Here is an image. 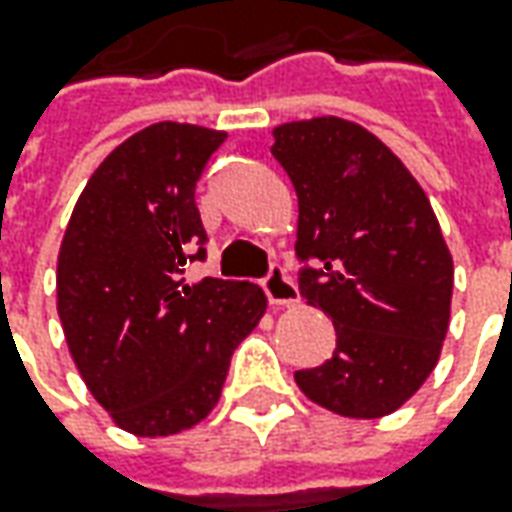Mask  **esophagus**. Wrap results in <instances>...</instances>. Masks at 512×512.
Wrapping results in <instances>:
<instances>
[{
  "mask_svg": "<svg viewBox=\"0 0 512 512\" xmlns=\"http://www.w3.org/2000/svg\"><path fill=\"white\" fill-rule=\"evenodd\" d=\"M263 291H266L272 306H294L300 300V291H297L294 280L286 274L283 266H272L269 269L266 280H263Z\"/></svg>",
  "mask_w": 512,
  "mask_h": 512,
  "instance_id": "34e87169",
  "label": "esophagus"
}]
</instances>
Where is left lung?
<instances>
[{
	"label": "left lung",
	"mask_w": 512,
	"mask_h": 512,
	"mask_svg": "<svg viewBox=\"0 0 512 512\" xmlns=\"http://www.w3.org/2000/svg\"><path fill=\"white\" fill-rule=\"evenodd\" d=\"M272 155L300 206V294L337 331L331 360L294 382L340 416L394 414L431 377L450 323L453 260L431 201L377 135L345 118L274 127Z\"/></svg>",
	"instance_id": "left-lung-1"
}]
</instances>
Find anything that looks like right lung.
I'll return each instance as SVG.
<instances>
[{"mask_svg": "<svg viewBox=\"0 0 512 512\" xmlns=\"http://www.w3.org/2000/svg\"><path fill=\"white\" fill-rule=\"evenodd\" d=\"M223 141L175 121L130 135L93 172L64 232L56 294L67 348L98 405L135 436L198 425L266 311L255 283L184 277L206 257L195 186Z\"/></svg>", "mask_w": 512, "mask_h": 512, "instance_id": "add662e5", "label": "right lung"}]
</instances>
